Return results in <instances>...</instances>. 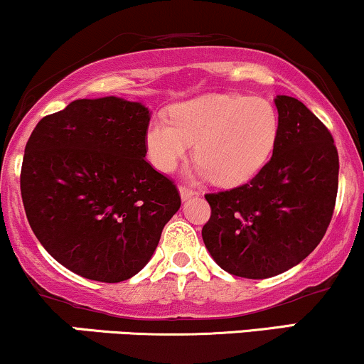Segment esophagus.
Segmentation results:
<instances>
[{
  "mask_svg": "<svg viewBox=\"0 0 364 364\" xmlns=\"http://www.w3.org/2000/svg\"><path fill=\"white\" fill-rule=\"evenodd\" d=\"M178 192H181V198H182V200H189L192 196L196 194L194 191L192 189H189V187H186V186H181L178 187Z\"/></svg>",
  "mask_w": 364,
  "mask_h": 364,
  "instance_id": "34e87169",
  "label": "esophagus"
}]
</instances>
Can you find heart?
Returning <instances> with one entry per match:
<instances>
[{
    "mask_svg": "<svg viewBox=\"0 0 364 364\" xmlns=\"http://www.w3.org/2000/svg\"><path fill=\"white\" fill-rule=\"evenodd\" d=\"M277 136L279 115L266 98L206 93L172 107L170 117L153 119L144 143L149 161L165 173L173 172L196 143L192 173L213 177L221 186H238L267 165Z\"/></svg>",
    "mask_w": 364,
    "mask_h": 364,
    "instance_id": "b5f03b06",
    "label": "heart"
}]
</instances>
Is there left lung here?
Wrapping results in <instances>:
<instances>
[{
  "label": "left lung",
  "mask_w": 364,
  "mask_h": 364,
  "mask_svg": "<svg viewBox=\"0 0 364 364\" xmlns=\"http://www.w3.org/2000/svg\"><path fill=\"white\" fill-rule=\"evenodd\" d=\"M279 136L269 164L232 191L206 194L204 245L230 274L266 279L309 257L332 220L339 156L328 129L296 98L277 95Z\"/></svg>",
  "instance_id": "8db88e82"
}]
</instances>
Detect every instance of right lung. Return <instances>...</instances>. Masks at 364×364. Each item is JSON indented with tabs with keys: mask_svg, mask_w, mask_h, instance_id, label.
I'll list each match as a JSON object with an SVG mask.
<instances>
[{
	"mask_svg": "<svg viewBox=\"0 0 364 364\" xmlns=\"http://www.w3.org/2000/svg\"><path fill=\"white\" fill-rule=\"evenodd\" d=\"M149 119L141 102L81 98L30 134L20 175L27 220L75 274L102 283L138 274L181 208L173 182L144 160Z\"/></svg>",
	"mask_w": 364,
	"mask_h": 364,
	"instance_id": "1",
	"label": "right lung"
}]
</instances>
